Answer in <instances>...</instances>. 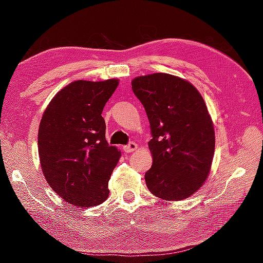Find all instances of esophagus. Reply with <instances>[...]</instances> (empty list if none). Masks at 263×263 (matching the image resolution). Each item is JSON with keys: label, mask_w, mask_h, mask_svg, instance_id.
<instances>
[{"label": "esophagus", "mask_w": 263, "mask_h": 263, "mask_svg": "<svg viewBox=\"0 0 263 263\" xmlns=\"http://www.w3.org/2000/svg\"><path fill=\"white\" fill-rule=\"evenodd\" d=\"M137 148H138V145L136 144V142H130V144H127L123 147V149L127 153H131V152H133V151H136Z\"/></svg>", "instance_id": "1"}]
</instances>
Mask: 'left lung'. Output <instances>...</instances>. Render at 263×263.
Masks as SVG:
<instances>
[{
    "label": "left lung",
    "instance_id": "left-lung-1",
    "mask_svg": "<svg viewBox=\"0 0 263 263\" xmlns=\"http://www.w3.org/2000/svg\"><path fill=\"white\" fill-rule=\"evenodd\" d=\"M147 114L153 163L146 185L164 201H182L205 182L215 153V130L202 95L190 82L154 73L132 80Z\"/></svg>",
    "mask_w": 263,
    "mask_h": 263
}]
</instances>
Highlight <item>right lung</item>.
<instances>
[{"mask_svg":"<svg viewBox=\"0 0 263 263\" xmlns=\"http://www.w3.org/2000/svg\"><path fill=\"white\" fill-rule=\"evenodd\" d=\"M117 86V79L69 83L53 97L39 124L43 174L75 206L99 205L109 196V180L121 152L105 140L102 111Z\"/></svg>","mask_w":263,"mask_h":263,"instance_id":"1","label":"right lung"}]
</instances>
